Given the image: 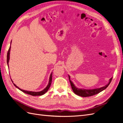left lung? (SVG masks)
<instances>
[{"label": "left lung", "instance_id": "8db88e82", "mask_svg": "<svg viewBox=\"0 0 123 123\" xmlns=\"http://www.w3.org/2000/svg\"><path fill=\"white\" fill-rule=\"evenodd\" d=\"M68 76H69L70 83L71 84V86L72 87L73 91L75 94L81 96V97H88V96H91L98 94V93L102 92V91L105 90V89H106V88L110 84V82L112 79V77H111V79H110L109 83L107 85H106L105 86H103L102 87L98 88H95V89H85L83 88H79L76 87L75 86V85L74 84V83L71 80L70 75H68Z\"/></svg>", "mask_w": 123, "mask_h": 123}]
</instances>
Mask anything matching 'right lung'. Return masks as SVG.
Returning <instances> with one entry per match:
<instances>
[{
  "label": "right lung",
  "mask_w": 123,
  "mask_h": 123,
  "mask_svg": "<svg viewBox=\"0 0 123 123\" xmlns=\"http://www.w3.org/2000/svg\"><path fill=\"white\" fill-rule=\"evenodd\" d=\"M11 43H12V41H11ZM10 50H11V46L9 48V49L8 50V53H7V64H8V66L9 67V60H10ZM52 72L50 74V78H49V83H48V85L47 86V87L44 88L43 90L42 91H38V92H34V91H27V90H23V89H21L20 88H19L18 87H17V86L15 84H14V85L17 88H18L19 90H20V91H21L22 92H23L26 94H28L29 95H31L32 96H40V95H43L44 93H46L48 91V90H49V89L50 87L51 84V82H52ZM11 80H12V83H13V80L11 79Z\"/></svg>",
  "instance_id": "add662e5"
}]
</instances>
